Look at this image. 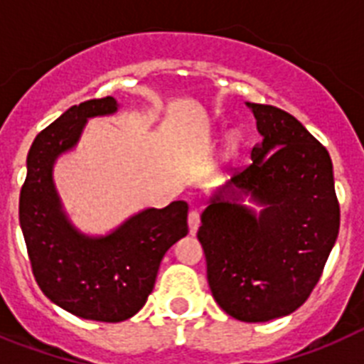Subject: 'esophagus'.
Masks as SVG:
<instances>
[{
    "label": "esophagus",
    "instance_id": "obj_1",
    "mask_svg": "<svg viewBox=\"0 0 364 364\" xmlns=\"http://www.w3.org/2000/svg\"><path fill=\"white\" fill-rule=\"evenodd\" d=\"M188 224H189V233L191 235L197 233L198 226H200V215H198V211H189Z\"/></svg>",
    "mask_w": 364,
    "mask_h": 364
}]
</instances>
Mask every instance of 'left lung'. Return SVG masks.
Wrapping results in <instances>:
<instances>
[{"label":"left lung","instance_id":"1","mask_svg":"<svg viewBox=\"0 0 364 364\" xmlns=\"http://www.w3.org/2000/svg\"><path fill=\"white\" fill-rule=\"evenodd\" d=\"M262 142L208 202L198 228L218 306L244 323L297 310L319 282L339 233L332 159L304 125L273 105L250 104ZM265 205L259 215L240 204Z\"/></svg>","mask_w":364,"mask_h":364}]
</instances>
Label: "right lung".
I'll return each instance as SVG.
<instances>
[{
	"instance_id": "obj_1",
	"label": "right lung",
	"mask_w": 364,
	"mask_h": 364,
	"mask_svg": "<svg viewBox=\"0 0 364 364\" xmlns=\"http://www.w3.org/2000/svg\"><path fill=\"white\" fill-rule=\"evenodd\" d=\"M112 96L67 109L32 142L19 193V224L38 286L54 304L82 319L120 323L146 304L166 252L188 235V204L133 215L105 237L70 224L53 180V166L80 140L87 118L117 112Z\"/></svg>"
}]
</instances>
